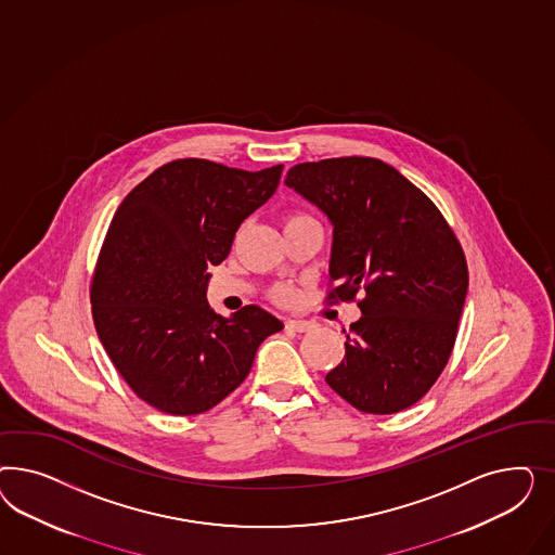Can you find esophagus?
<instances>
[{"mask_svg": "<svg viewBox=\"0 0 555 555\" xmlns=\"http://www.w3.org/2000/svg\"><path fill=\"white\" fill-rule=\"evenodd\" d=\"M286 330H291V332H309L311 327H313V323L311 321H302V320H286L285 321Z\"/></svg>", "mask_w": 555, "mask_h": 555, "instance_id": "1", "label": "esophagus"}]
</instances>
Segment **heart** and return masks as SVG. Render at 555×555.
<instances>
[{
  "instance_id": "b5f03b06",
  "label": "heart",
  "mask_w": 555,
  "mask_h": 555,
  "mask_svg": "<svg viewBox=\"0 0 555 555\" xmlns=\"http://www.w3.org/2000/svg\"><path fill=\"white\" fill-rule=\"evenodd\" d=\"M307 216H302V214H291L288 218L285 219V225H291V223H297V221H307ZM272 297L276 299V301L281 302H291L295 299V293H293V288L291 286H276L274 288V293H272Z\"/></svg>"
}]
</instances>
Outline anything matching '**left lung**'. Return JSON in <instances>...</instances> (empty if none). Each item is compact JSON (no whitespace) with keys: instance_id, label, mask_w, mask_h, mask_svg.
<instances>
[{"instance_id":"1","label":"left lung","mask_w":555,"mask_h":555,"mask_svg":"<svg viewBox=\"0 0 555 555\" xmlns=\"http://www.w3.org/2000/svg\"><path fill=\"white\" fill-rule=\"evenodd\" d=\"M285 185L334 225L330 299L352 301L346 356L325 380L358 411L388 415L434 387L454 348L468 267L434 202L378 158L295 165ZM346 334V332H344Z\"/></svg>"}]
</instances>
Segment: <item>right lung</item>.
I'll return each mask as SVG.
<instances>
[{
	"label": "right lung",
	"mask_w": 555,
	"mask_h": 555,
	"mask_svg": "<svg viewBox=\"0 0 555 555\" xmlns=\"http://www.w3.org/2000/svg\"><path fill=\"white\" fill-rule=\"evenodd\" d=\"M281 172L283 165L248 172L181 158L119 203L91 283L93 321L114 366L154 409L209 411L283 330L258 305L221 318L205 299L207 269L228 258L240 223L269 202Z\"/></svg>",
	"instance_id": "add662e5"
}]
</instances>
